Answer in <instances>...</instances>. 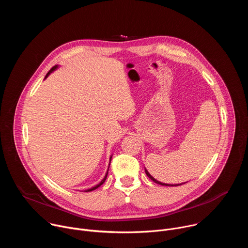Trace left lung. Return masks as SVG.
I'll list each match as a JSON object with an SVG mask.
<instances>
[{
  "instance_id": "left-lung-1",
  "label": "left lung",
  "mask_w": 248,
  "mask_h": 248,
  "mask_svg": "<svg viewBox=\"0 0 248 248\" xmlns=\"http://www.w3.org/2000/svg\"><path fill=\"white\" fill-rule=\"evenodd\" d=\"M145 172H146V174H147V176L149 179H151L154 183H156V184H158V185H161V186H181V185H184V184H186V183H184V184H178V185H169V184H164V183H161V182H158L157 180H155L153 176L148 172V170L145 169Z\"/></svg>"
}]
</instances>
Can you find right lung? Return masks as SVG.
Wrapping results in <instances>:
<instances>
[{
    "label": "right lung",
    "instance_id": "1",
    "mask_svg": "<svg viewBox=\"0 0 248 248\" xmlns=\"http://www.w3.org/2000/svg\"><path fill=\"white\" fill-rule=\"evenodd\" d=\"M60 67V65H55V66H53L50 70H49V72H48V74L46 75V77H45V78L44 79H46L53 72H55V70L57 69V68H59ZM112 156H113V154L111 155V157H110V163H111V160H112ZM109 167H110V164H109ZM108 170H109V169H108ZM108 170H107V172H106V174H105V176H104V179L97 185V186H93V187H91V188H88V189H86V190H84V192H88V191H92V190H95L96 188H98L100 186H102L104 183H105V181H106V179H107V175H108Z\"/></svg>",
    "mask_w": 248,
    "mask_h": 248
}]
</instances>
